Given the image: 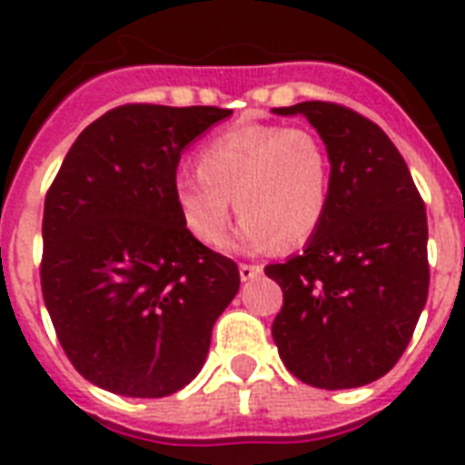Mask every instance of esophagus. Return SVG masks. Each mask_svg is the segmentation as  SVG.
<instances>
[{"label":"esophagus","mask_w":465,"mask_h":465,"mask_svg":"<svg viewBox=\"0 0 465 465\" xmlns=\"http://www.w3.org/2000/svg\"><path fill=\"white\" fill-rule=\"evenodd\" d=\"M262 268L261 265H248V262H241L239 265V275L243 282H248V280H255V277H261Z\"/></svg>","instance_id":"34e87169"}]
</instances>
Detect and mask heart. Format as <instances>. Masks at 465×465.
<instances>
[{
  "label": "heart",
  "mask_w": 465,
  "mask_h": 465,
  "mask_svg": "<svg viewBox=\"0 0 465 465\" xmlns=\"http://www.w3.org/2000/svg\"><path fill=\"white\" fill-rule=\"evenodd\" d=\"M234 200L236 246H297L316 232L331 200V161L323 142L302 127L248 123L207 142L197 173L173 181L183 224L200 243H224Z\"/></svg>",
  "instance_id": "1"
}]
</instances>
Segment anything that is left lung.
I'll use <instances>...</instances> for the list:
<instances>
[{"mask_svg": "<svg viewBox=\"0 0 465 465\" xmlns=\"http://www.w3.org/2000/svg\"><path fill=\"white\" fill-rule=\"evenodd\" d=\"M272 113L304 115L331 161L328 210L304 253L265 268L284 294L272 338L304 383L357 389L389 374L425 309V203L396 144L360 113L325 101Z\"/></svg>", "mask_w": 465, "mask_h": 465, "instance_id": "8db88e82", "label": "left lung"}]
</instances>
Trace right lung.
Returning <instances> with one entry per match:
<instances>
[{
  "label": "right lung",
  "mask_w": 465,
  "mask_h": 465,
  "mask_svg": "<svg viewBox=\"0 0 465 465\" xmlns=\"http://www.w3.org/2000/svg\"><path fill=\"white\" fill-rule=\"evenodd\" d=\"M232 115L130 104L84 130L47 190L40 284L69 361L98 389L163 398L188 386L241 275L185 229L183 149Z\"/></svg>",
  "instance_id": "1"
}]
</instances>
